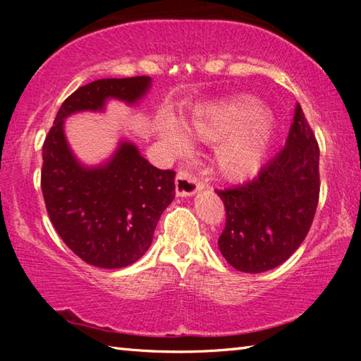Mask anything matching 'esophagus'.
Returning <instances> with one entry per match:
<instances>
[{
    "label": "esophagus",
    "mask_w": 361,
    "mask_h": 361,
    "mask_svg": "<svg viewBox=\"0 0 361 361\" xmlns=\"http://www.w3.org/2000/svg\"><path fill=\"white\" fill-rule=\"evenodd\" d=\"M199 189H202V185L199 183L197 176H195L191 170L180 169L175 178L176 195H180V197H188V195L197 192Z\"/></svg>",
    "instance_id": "1"
}]
</instances>
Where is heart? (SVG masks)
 Returning <instances> with one entry per match:
<instances>
[{
  "label": "heart",
  "instance_id": "1",
  "mask_svg": "<svg viewBox=\"0 0 361 361\" xmlns=\"http://www.w3.org/2000/svg\"><path fill=\"white\" fill-rule=\"evenodd\" d=\"M274 129L269 109L258 106L250 97H234L197 109L183 130L202 142H220L215 149V166L228 180H245L255 175L264 161ZM170 145L178 143L172 126L159 127Z\"/></svg>",
  "mask_w": 361,
  "mask_h": 361
}]
</instances>
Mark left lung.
I'll return each mask as SVG.
<instances>
[{
	"mask_svg": "<svg viewBox=\"0 0 361 361\" xmlns=\"http://www.w3.org/2000/svg\"><path fill=\"white\" fill-rule=\"evenodd\" d=\"M319 157L315 133L298 103L283 149L252 181L216 189L226 209L218 247L232 267L259 274L296 252L319 205Z\"/></svg>",
	"mask_w": 361,
	"mask_h": 361,
	"instance_id": "left-lung-1",
	"label": "left lung"
}]
</instances>
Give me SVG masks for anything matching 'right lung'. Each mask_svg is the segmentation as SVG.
Segmentation results:
<instances>
[{
  "mask_svg": "<svg viewBox=\"0 0 361 361\" xmlns=\"http://www.w3.org/2000/svg\"><path fill=\"white\" fill-rule=\"evenodd\" d=\"M149 85L148 76L82 85L62 103L42 145L41 189L47 215L66 247L87 264L121 269L142 258L175 197V172L151 166L129 142H121L108 162L84 167L65 138V118L103 111L108 99L133 105Z\"/></svg>",
  "mask_w": 361,
  "mask_h": 361,
  "instance_id": "right-lung-1",
  "label": "right lung"
}]
</instances>
